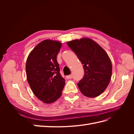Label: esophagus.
Returning a JSON list of instances; mask_svg holds the SVG:
<instances>
[{
  "label": "esophagus",
  "mask_w": 134,
  "mask_h": 134,
  "mask_svg": "<svg viewBox=\"0 0 134 134\" xmlns=\"http://www.w3.org/2000/svg\"><path fill=\"white\" fill-rule=\"evenodd\" d=\"M72 78V75H68L66 76V78L67 79H71Z\"/></svg>",
  "instance_id": "esophagus-1"
}]
</instances>
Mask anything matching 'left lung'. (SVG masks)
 I'll use <instances>...</instances> for the list:
<instances>
[{"mask_svg": "<svg viewBox=\"0 0 134 134\" xmlns=\"http://www.w3.org/2000/svg\"><path fill=\"white\" fill-rule=\"evenodd\" d=\"M83 65V78L78 83L80 92L88 97L100 95L107 88L112 76V63L108 54L89 38L67 42Z\"/></svg>", "mask_w": 134, "mask_h": 134, "instance_id": "1", "label": "left lung"}]
</instances>
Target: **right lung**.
Listing matches in <instances>:
<instances>
[{"mask_svg": "<svg viewBox=\"0 0 134 134\" xmlns=\"http://www.w3.org/2000/svg\"><path fill=\"white\" fill-rule=\"evenodd\" d=\"M62 45L59 41L45 40L34 48L27 59L28 83L34 94L45 103L58 99L65 84L56 60Z\"/></svg>", "mask_w": 134, "mask_h": 134, "instance_id": "1", "label": "right lung"}]
</instances>
